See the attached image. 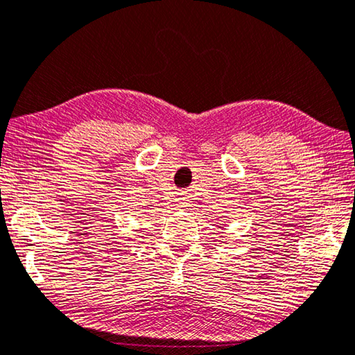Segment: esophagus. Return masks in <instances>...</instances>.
<instances>
[{
    "mask_svg": "<svg viewBox=\"0 0 355 355\" xmlns=\"http://www.w3.org/2000/svg\"><path fill=\"white\" fill-rule=\"evenodd\" d=\"M186 203H187L186 198H180V206H186Z\"/></svg>",
    "mask_w": 355,
    "mask_h": 355,
    "instance_id": "1",
    "label": "esophagus"
}]
</instances>
